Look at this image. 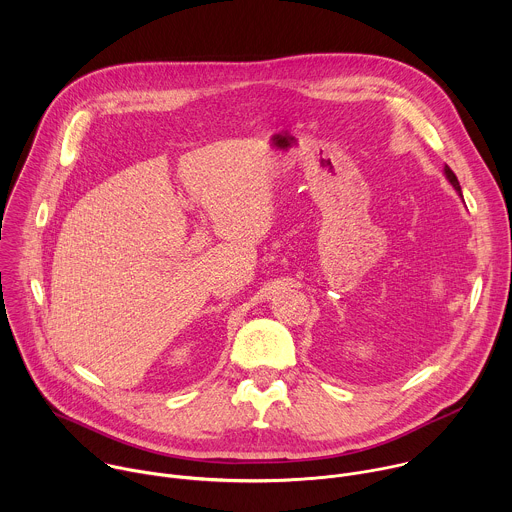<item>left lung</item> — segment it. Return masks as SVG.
I'll list each match as a JSON object with an SVG mask.
<instances>
[{
    "instance_id": "obj_1",
    "label": "left lung",
    "mask_w": 512,
    "mask_h": 512,
    "mask_svg": "<svg viewBox=\"0 0 512 512\" xmlns=\"http://www.w3.org/2000/svg\"><path fill=\"white\" fill-rule=\"evenodd\" d=\"M444 174H446V178H448V182L454 186V190L462 196V188H460V182H458V178H456V174L450 170V166H446L444 168Z\"/></svg>"
}]
</instances>
